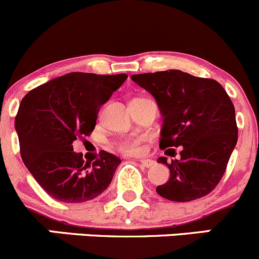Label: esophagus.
Wrapping results in <instances>:
<instances>
[{
    "mask_svg": "<svg viewBox=\"0 0 259 259\" xmlns=\"http://www.w3.org/2000/svg\"><path fill=\"white\" fill-rule=\"evenodd\" d=\"M138 162H140L142 166H145V167H151V166L155 165V161L148 160V158H140Z\"/></svg>",
    "mask_w": 259,
    "mask_h": 259,
    "instance_id": "esophagus-1",
    "label": "esophagus"
}]
</instances>
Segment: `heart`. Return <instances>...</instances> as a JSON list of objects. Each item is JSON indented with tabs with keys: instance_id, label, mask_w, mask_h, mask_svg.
<instances>
[{
	"instance_id": "b5f03b06",
	"label": "heart",
	"mask_w": 259,
	"mask_h": 259,
	"mask_svg": "<svg viewBox=\"0 0 259 259\" xmlns=\"http://www.w3.org/2000/svg\"><path fill=\"white\" fill-rule=\"evenodd\" d=\"M142 142L143 138L140 136H131L117 143V150L122 152L123 155L136 156L142 151Z\"/></svg>"
}]
</instances>
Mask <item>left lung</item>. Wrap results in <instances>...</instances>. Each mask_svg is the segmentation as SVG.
I'll return each instance as SVG.
<instances>
[{"label": "left lung", "instance_id": "1", "mask_svg": "<svg viewBox=\"0 0 259 259\" xmlns=\"http://www.w3.org/2000/svg\"><path fill=\"white\" fill-rule=\"evenodd\" d=\"M131 78L157 102L163 117L161 150L181 147L180 160H157L170 168V179L156 188L157 194L178 203L208 195L222 180L238 140L234 106L225 89L214 79L181 70Z\"/></svg>", "mask_w": 259, "mask_h": 259}]
</instances>
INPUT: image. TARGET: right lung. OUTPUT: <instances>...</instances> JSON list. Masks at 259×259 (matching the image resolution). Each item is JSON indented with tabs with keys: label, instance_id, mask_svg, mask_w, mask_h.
<instances>
[{
	"label": "right lung",
	"instance_id": "obj_1",
	"mask_svg": "<svg viewBox=\"0 0 259 259\" xmlns=\"http://www.w3.org/2000/svg\"><path fill=\"white\" fill-rule=\"evenodd\" d=\"M127 78L69 73L36 87L21 101L15 119L21 158L55 200L84 203L111 184L121 158L101 151L94 162H84L73 142L93 132L101 106Z\"/></svg>",
	"mask_w": 259,
	"mask_h": 259
}]
</instances>
